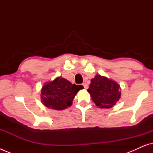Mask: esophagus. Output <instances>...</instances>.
<instances>
[{"label": "esophagus", "instance_id": "1", "mask_svg": "<svg viewBox=\"0 0 153 153\" xmlns=\"http://www.w3.org/2000/svg\"><path fill=\"white\" fill-rule=\"evenodd\" d=\"M83 87H84L85 89H88V85L86 83H83Z\"/></svg>", "mask_w": 153, "mask_h": 153}]
</instances>
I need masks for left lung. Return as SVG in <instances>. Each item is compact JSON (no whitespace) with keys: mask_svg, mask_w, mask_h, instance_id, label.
<instances>
[{"mask_svg":"<svg viewBox=\"0 0 153 153\" xmlns=\"http://www.w3.org/2000/svg\"><path fill=\"white\" fill-rule=\"evenodd\" d=\"M91 81L88 92L99 108H111L120 99V87L116 81L100 74L95 75Z\"/></svg>","mask_w":153,"mask_h":153,"instance_id":"8db88e82","label":"left lung"}]
</instances>
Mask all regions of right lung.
Returning <instances> with one entry per match:
<instances>
[{
  "label": "right lung",
  "instance_id": "right-lung-1",
  "mask_svg": "<svg viewBox=\"0 0 153 153\" xmlns=\"http://www.w3.org/2000/svg\"><path fill=\"white\" fill-rule=\"evenodd\" d=\"M81 85L72 84L62 77L46 83L41 91V100L44 105L54 110H64L72 104V101Z\"/></svg>",
  "mask_w": 153,
  "mask_h": 153
}]
</instances>
